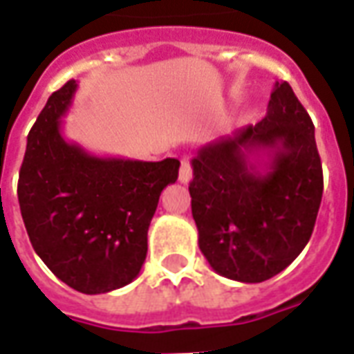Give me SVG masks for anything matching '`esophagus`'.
Listing matches in <instances>:
<instances>
[{
    "label": "esophagus",
    "mask_w": 354,
    "mask_h": 354,
    "mask_svg": "<svg viewBox=\"0 0 354 354\" xmlns=\"http://www.w3.org/2000/svg\"><path fill=\"white\" fill-rule=\"evenodd\" d=\"M192 176H193V172H192V165H189V159H182V167H180L178 180H180L182 184H189Z\"/></svg>",
    "instance_id": "34e87169"
}]
</instances>
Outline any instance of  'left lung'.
Segmentation results:
<instances>
[{"label": "left lung", "mask_w": 354, "mask_h": 354, "mask_svg": "<svg viewBox=\"0 0 354 354\" xmlns=\"http://www.w3.org/2000/svg\"><path fill=\"white\" fill-rule=\"evenodd\" d=\"M192 167L199 248L216 273L263 282L296 260L319 214L322 165L311 117L286 81L274 83L260 123L201 147Z\"/></svg>", "instance_id": "1"}]
</instances>
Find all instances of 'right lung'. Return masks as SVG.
<instances>
[{"label": "right lung", "instance_id": "right-lung-1", "mask_svg": "<svg viewBox=\"0 0 354 354\" xmlns=\"http://www.w3.org/2000/svg\"><path fill=\"white\" fill-rule=\"evenodd\" d=\"M75 81L49 96L28 134L19 174L20 214L35 254L83 294L132 282L146 261L147 230L178 159L96 157L62 136Z\"/></svg>", "mask_w": 354, "mask_h": 354}]
</instances>
